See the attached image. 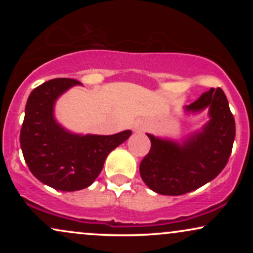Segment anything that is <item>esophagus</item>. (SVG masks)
Here are the masks:
<instances>
[{
    "mask_svg": "<svg viewBox=\"0 0 253 253\" xmlns=\"http://www.w3.org/2000/svg\"><path fill=\"white\" fill-rule=\"evenodd\" d=\"M133 128H134V130H136V132H140L141 130V127L139 126V125H134V127H133Z\"/></svg>",
    "mask_w": 253,
    "mask_h": 253,
    "instance_id": "obj_1",
    "label": "esophagus"
}]
</instances>
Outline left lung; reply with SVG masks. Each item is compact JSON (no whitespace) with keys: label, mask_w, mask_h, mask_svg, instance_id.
Returning a JSON list of instances; mask_svg holds the SVG:
<instances>
[{"label":"left lung","mask_w":253,"mask_h":253,"mask_svg":"<svg viewBox=\"0 0 253 253\" xmlns=\"http://www.w3.org/2000/svg\"><path fill=\"white\" fill-rule=\"evenodd\" d=\"M183 109L187 114L208 109L210 120L179 141L146 133L151 150L139 171L145 184L161 195H183L215 178L227 164L236 138L234 118L220 88H211Z\"/></svg>","instance_id":"1"}]
</instances>
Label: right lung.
I'll return each instance as SVG.
<instances>
[{"instance_id": "right-lung-1", "label": "right lung", "mask_w": 253, "mask_h": 253, "mask_svg": "<svg viewBox=\"0 0 253 253\" xmlns=\"http://www.w3.org/2000/svg\"><path fill=\"white\" fill-rule=\"evenodd\" d=\"M75 85L81 83L54 78L37 86L26 103L20 133L31 172L43 184L62 191L81 190L92 184L107 156L132 134L129 129L112 135L78 134L62 126L54 117V106Z\"/></svg>"}]
</instances>
